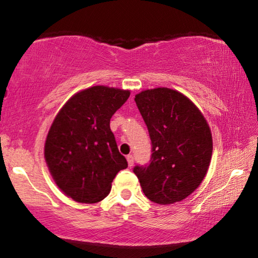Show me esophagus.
Listing matches in <instances>:
<instances>
[{"instance_id":"1","label":"esophagus","mask_w":258,"mask_h":258,"mask_svg":"<svg viewBox=\"0 0 258 258\" xmlns=\"http://www.w3.org/2000/svg\"><path fill=\"white\" fill-rule=\"evenodd\" d=\"M126 159H127V163H128L130 167H131V166H133V164H134V157L132 155H127V157H126Z\"/></svg>"}]
</instances>
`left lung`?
Masks as SVG:
<instances>
[{"label": "left lung", "mask_w": 258, "mask_h": 258, "mask_svg": "<svg viewBox=\"0 0 258 258\" xmlns=\"http://www.w3.org/2000/svg\"><path fill=\"white\" fill-rule=\"evenodd\" d=\"M134 101L151 140L149 163L133 168L143 194L159 205L181 202L203 182L211 163L207 121L189 99L167 87L143 91Z\"/></svg>", "instance_id": "left-lung-1"}]
</instances>
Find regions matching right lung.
Here are the masks:
<instances>
[{"instance_id": "add662e5", "label": "right lung", "mask_w": 258, "mask_h": 258, "mask_svg": "<svg viewBox=\"0 0 258 258\" xmlns=\"http://www.w3.org/2000/svg\"><path fill=\"white\" fill-rule=\"evenodd\" d=\"M130 91L93 86L74 95L56 115L44 155L52 177L78 203L101 202L127 160L117 147L110 118L127 101Z\"/></svg>"}]
</instances>
